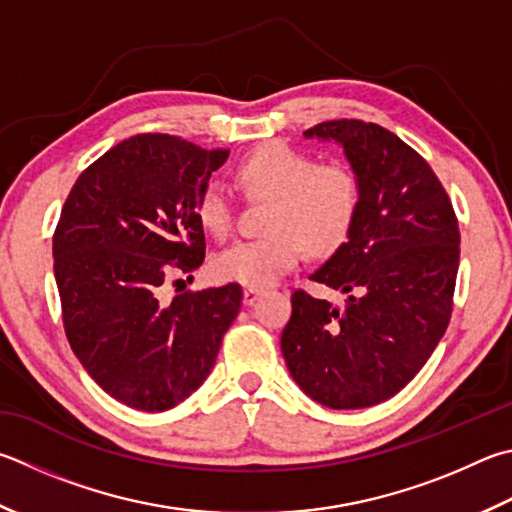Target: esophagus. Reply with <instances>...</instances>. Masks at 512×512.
<instances>
[{"label":"esophagus","instance_id":"34e87169","mask_svg":"<svg viewBox=\"0 0 512 512\" xmlns=\"http://www.w3.org/2000/svg\"><path fill=\"white\" fill-rule=\"evenodd\" d=\"M259 295H262V291H259V288H244V304H255L257 300H259Z\"/></svg>","mask_w":512,"mask_h":512}]
</instances>
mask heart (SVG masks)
Returning <instances> with one entry per match:
<instances>
[{
  "label": "heart",
  "instance_id": "b5f03b06",
  "mask_svg": "<svg viewBox=\"0 0 512 512\" xmlns=\"http://www.w3.org/2000/svg\"><path fill=\"white\" fill-rule=\"evenodd\" d=\"M237 181L255 199H271L262 237L241 239L215 257L224 282L266 288L300 262L304 248L327 255L345 244L360 208V181L340 163H322L286 143H271L237 167ZM197 219L210 235L228 237L235 206L217 179L197 197Z\"/></svg>",
  "mask_w": 512,
  "mask_h": 512
}]
</instances>
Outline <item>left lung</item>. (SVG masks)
Masks as SVG:
<instances>
[{"instance_id": "8db88e82", "label": "left lung", "mask_w": 512, "mask_h": 512, "mask_svg": "<svg viewBox=\"0 0 512 512\" xmlns=\"http://www.w3.org/2000/svg\"><path fill=\"white\" fill-rule=\"evenodd\" d=\"M304 136L342 145L360 208L345 244L311 275L347 293L345 304L295 291L282 353L313 401L362 410L401 392L448 329L459 224L432 167L389 129L340 118Z\"/></svg>"}]
</instances>
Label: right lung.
Listing matches in <instances>:
<instances>
[{
    "label": "right lung",
    "mask_w": 512,
    "mask_h": 512,
    "mask_svg": "<svg viewBox=\"0 0 512 512\" xmlns=\"http://www.w3.org/2000/svg\"><path fill=\"white\" fill-rule=\"evenodd\" d=\"M228 150L136 134L78 176L53 235L67 340L116 401L165 412L197 392L241 309V286L185 291L206 257L197 197Z\"/></svg>",
    "instance_id": "add662e5"
}]
</instances>
